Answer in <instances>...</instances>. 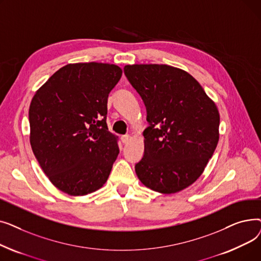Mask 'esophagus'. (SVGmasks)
Listing matches in <instances>:
<instances>
[{"label": "esophagus", "mask_w": 261, "mask_h": 261, "mask_svg": "<svg viewBox=\"0 0 261 261\" xmlns=\"http://www.w3.org/2000/svg\"><path fill=\"white\" fill-rule=\"evenodd\" d=\"M130 139H131V136H130L129 134H127V135H122L121 138H120V140H121L122 144H128V143H129V141H130Z\"/></svg>", "instance_id": "esophagus-1"}]
</instances>
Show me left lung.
I'll list each match as a JSON object with an SVG mask.
<instances>
[{"label":"left lung","mask_w":261,"mask_h":261,"mask_svg":"<svg viewBox=\"0 0 261 261\" xmlns=\"http://www.w3.org/2000/svg\"><path fill=\"white\" fill-rule=\"evenodd\" d=\"M126 77L146 106L145 151L135 172L148 188L174 194L196 182L219 141L220 115L199 82L167 64H132Z\"/></svg>","instance_id":"1"}]
</instances>
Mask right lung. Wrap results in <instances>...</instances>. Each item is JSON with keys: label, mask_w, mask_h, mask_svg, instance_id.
Listing matches in <instances>:
<instances>
[{"label": "right lung", "mask_w": 261, "mask_h": 261, "mask_svg": "<svg viewBox=\"0 0 261 261\" xmlns=\"http://www.w3.org/2000/svg\"><path fill=\"white\" fill-rule=\"evenodd\" d=\"M109 63H71L53 74L30 106L33 152L49 181L70 196L103 186L119 149L108 130L109 93L121 77Z\"/></svg>", "instance_id": "add662e5"}]
</instances>
